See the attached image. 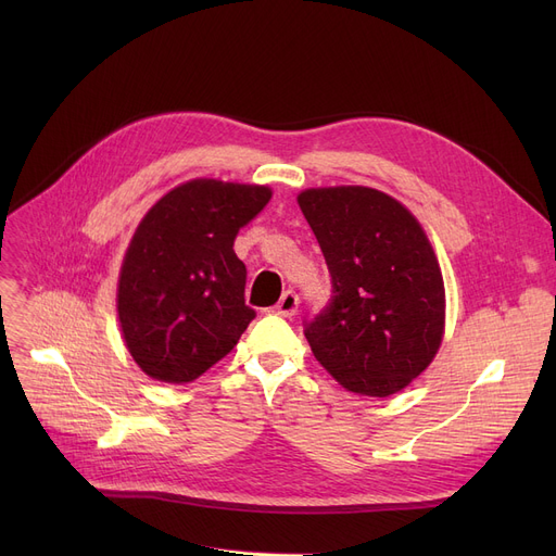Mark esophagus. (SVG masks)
Masks as SVG:
<instances>
[{
	"instance_id": "esophagus-1",
	"label": "esophagus",
	"mask_w": 556,
	"mask_h": 556,
	"mask_svg": "<svg viewBox=\"0 0 556 556\" xmlns=\"http://www.w3.org/2000/svg\"><path fill=\"white\" fill-rule=\"evenodd\" d=\"M298 306H300V298L293 293V290H286L281 300L275 304L273 313L281 317H293L298 313Z\"/></svg>"
}]
</instances>
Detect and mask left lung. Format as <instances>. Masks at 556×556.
<instances>
[{"mask_svg":"<svg viewBox=\"0 0 556 556\" xmlns=\"http://www.w3.org/2000/svg\"><path fill=\"white\" fill-rule=\"evenodd\" d=\"M333 281V302L306 327L311 352L363 396H392L434 361L444 340L440 261L415 214L371 187L298 195Z\"/></svg>","mask_w":556,"mask_h":556,"instance_id":"obj_1","label":"left lung"}]
</instances>
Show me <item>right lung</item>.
Wrapping results in <instances>:
<instances>
[{
  "label": "right lung",
  "mask_w": 556,
  "mask_h": 556,
  "mask_svg": "<svg viewBox=\"0 0 556 556\" xmlns=\"http://www.w3.org/2000/svg\"><path fill=\"white\" fill-rule=\"evenodd\" d=\"M270 198L266 185L195 178L143 214L124 254L116 315L146 376L185 386L237 346L254 311L233 239Z\"/></svg>",
  "instance_id": "1"
}]
</instances>
